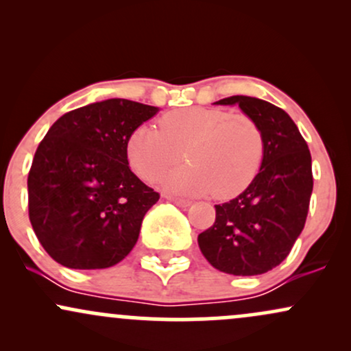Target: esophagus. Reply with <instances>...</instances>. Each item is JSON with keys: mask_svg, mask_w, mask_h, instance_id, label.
<instances>
[{"mask_svg": "<svg viewBox=\"0 0 351 351\" xmlns=\"http://www.w3.org/2000/svg\"><path fill=\"white\" fill-rule=\"evenodd\" d=\"M165 198H167L168 201H171V203H175L176 206H180V208H186V206H189V204H191V201H189V199L176 198V196H171V195H167Z\"/></svg>", "mask_w": 351, "mask_h": 351, "instance_id": "1", "label": "esophagus"}]
</instances>
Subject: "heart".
I'll return each mask as SVG.
<instances>
[{
    "label": "heart",
    "mask_w": 351,
    "mask_h": 351,
    "mask_svg": "<svg viewBox=\"0 0 351 351\" xmlns=\"http://www.w3.org/2000/svg\"><path fill=\"white\" fill-rule=\"evenodd\" d=\"M160 130L136 127L127 140V158L140 178L156 181L168 168L188 167L162 178V186L180 195H209L229 199L243 193L261 170L264 136L247 114L189 107L165 114Z\"/></svg>",
    "instance_id": "b5f03b06"
}]
</instances>
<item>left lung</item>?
I'll list each match as a JSON object with an SVG mask.
<instances>
[{"mask_svg":"<svg viewBox=\"0 0 351 351\" xmlns=\"http://www.w3.org/2000/svg\"><path fill=\"white\" fill-rule=\"evenodd\" d=\"M217 106H239L264 136L257 176L228 203L216 204V221L198 236L208 263L232 276H259L291 252L307 219L313 188L312 156L287 112L265 100L232 95Z\"/></svg>","mask_w":351,"mask_h":351,"instance_id":"8db88e82","label":"left lung"}]
</instances>
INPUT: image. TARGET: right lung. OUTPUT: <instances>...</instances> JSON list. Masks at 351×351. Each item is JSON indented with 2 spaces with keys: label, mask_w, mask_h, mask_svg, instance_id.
Returning a JSON list of instances; mask_svg holds the SVG:
<instances>
[{
  "label": "right lung",
  "mask_w": 351,
  "mask_h": 351,
  "mask_svg": "<svg viewBox=\"0 0 351 351\" xmlns=\"http://www.w3.org/2000/svg\"><path fill=\"white\" fill-rule=\"evenodd\" d=\"M158 107L108 99L67 112L34 153L27 175L29 221L56 263L107 269L134 249L160 195L128 167V135Z\"/></svg>",
  "instance_id": "right-lung-1"
}]
</instances>
